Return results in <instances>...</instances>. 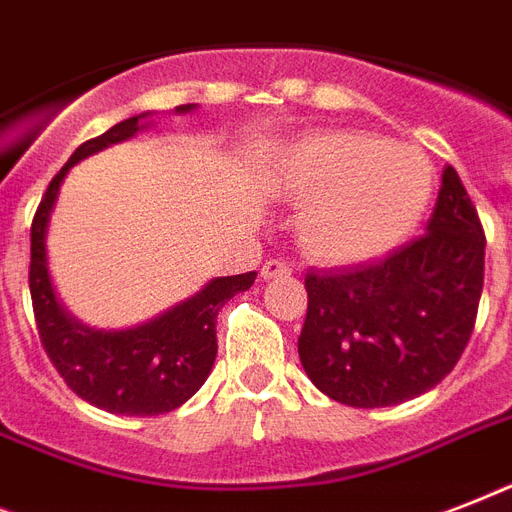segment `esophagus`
<instances>
[{
	"instance_id": "34e87169",
	"label": "esophagus",
	"mask_w": 512,
	"mask_h": 512,
	"mask_svg": "<svg viewBox=\"0 0 512 512\" xmlns=\"http://www.w3.org/2000/svg\"><path fill=\"white\" fill-rule=\"evenodd\" d=\"M289 273H292V268H289L287 263H281V260H268V263H263V268H260V276H263L265 281L281 279V276H289Z\"/></svg>"
}]
</instances>
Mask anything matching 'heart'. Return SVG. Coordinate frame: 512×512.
<instances>
[{
    "label": "heart",
    "mask_w": 512,
    "mask_h": 512,
    "mask_svg": "<svg viewBox=\"0 0 512 512\" xmlns=\"http://www.w3.org/2000/svg\"><path fill=\"white\" fill-rule=\"evenodd\" d=\"M271 185L300 207L297 247L327 268L390 255L417 228L433 199V164L420 148L356 130H327L281 148Z\"/></svg>",
    "instance_id": "obj_1"
}]
</instances>
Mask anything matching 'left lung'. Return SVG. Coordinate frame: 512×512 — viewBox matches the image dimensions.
Wrapping results in <instances>:
<instances>
[{
  "instance_id": "obj_1",
  "label": "left lung",
  "mask_w": 512,
  "mask_h": 512,
  "mask_svg": "<svg viewBox=\"0 0 512 512\" xmlns=\"http://www.w3.org/2000/svg\"><path fill=\"white\" fill-rule=\"evenodd\" d=\"M484 249L476 207L454 167H444L425 236L380 263L305 276L308 316L297 350L313 385L358 409L436 388L476 324Z\"/></svg>"
}]
</instances>
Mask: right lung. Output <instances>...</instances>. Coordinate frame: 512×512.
<instances>
[{"mask_svg":"<svg viewBox=\"0 0 512 512\" xmlns=\"http://www.w3.org/2000/svg\"><path fill=\"white\" fill-rule=\"evenodd\" d=\"M193 108L196 103L177 106L175 114H191ZM148 116L151 111L130 116L100 138L76 148L66 167L52 177L31 225L28 287L34 300L36 329L52 366L87 404L127 417L172 412L204 385L217 356V313L233 295L247 292L257 279L255 271L217 276L183 303L127 329H95L63 308L47 263V231L60 185L74 164L151 127V122H146Z\"/></svg>","mask_w":512,"mask_h":512,"instance_id":"add662e5","label":"right lung"}]
</instances>
